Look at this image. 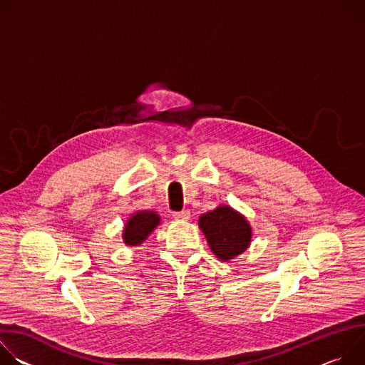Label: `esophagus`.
I'll use <instances>...</instances> for the list:
<instances>
[{
  "label": "esophagus",
  "instance_id": "esophagus-1",
  "mask_svg": "<svg viewBox=\"0 0 365 365\" xmlns=\"http://www.w3.org/2000/svg\"><path fill=\"white\" fill-rule=\"evenodd\" d=\"M173 218L178 221H187L190 218V212L187 210L178 211V212H173Z\"/></svg>",
  "mask_w": 365,
  "mask_h": 365
}]
</instances>
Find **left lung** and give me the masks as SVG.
<instances>
[{
  "label": "left lung",
  "instance_id": "8db88e82",
  "mask_svg": "<svg viewBox=\"0 0 365 365\" xmlns=\"http://www.w3.org/2000/svg\"><path fill=\"white\" fill-rule=\"evenodd\" d=\"M199 228L212 252L222 262H228L244 252L250 247L252 235L245 217L227 205L203 214L199 218Z\"/></svg>",
  "mask_w": 365,
  "mask_h": 365
}]
</instances>
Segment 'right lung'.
Returning <instances> with one entry per match:
<instances>
[{
	"label": "right lung",
	"instance_id": "right-lung-1",
	"mask_svg": "<svg viewBox=\"0 0 365 365\" xmlns=\"http://www.w3.org/2000/svg\"><path fill=\"white\" fill-rule=\"evenodd\" d=\"M160 224V217L154 211H138L128 218L123 238L127 245H140L154 228Z\"/></svg>",
	"mask_w": 365,
	"mask_h": 365
}]
</instances>
